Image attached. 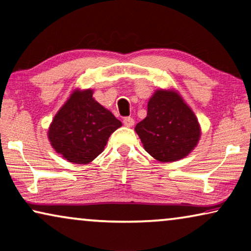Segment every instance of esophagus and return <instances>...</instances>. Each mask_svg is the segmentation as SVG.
Here are the masks:
<instances>
[{
    "instance_id": "1",
    "label": "esophagus",
    "mask_w": 251,
    "mask_h": 251,
    "mask_svg": "<svg viewBox=\"0 0 251 251\" xmlns=\"http://www.w3.org/2000/svg\"><path fill=\"white\" fill-rule=\"evenodd\" d=\"M123 125L129 128V126H132L133 125H135V120H133L132 118H130V116H128V118L123 119Z\"/></svg>"
}]
</instances>
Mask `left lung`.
<instances>
[{"label":"left lung","mask_w":251,"mask_h":251,"mask_svg":"<svg viewBox=\"0 0 251 251\" xmlns=\"http://www.w3.org/2000/svg\"><path fill=\"white\" fill-rule=\"evenodd\" d=\"M135 131L146 152L160 162H175L187 156L201 137L198 118L174 89L155 90L147 104L146 118Z\"/></svg>","instance_id":"obj_1"}]
</instances>
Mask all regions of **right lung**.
<instances>
[{
  "label": "right lung",
  "instance_id": "right-lung-1",
  "mask_svg": "<svg viewBox=\"0 0 251 251\" xmlns=\"http://www.w3.org/2000/svg\"><path fill=\"white\" fill-rule=\"evenodd\" d=\"M92 95L91 89H75L48 130L52 149L68 162L90 163L104 151L109 136L122 126Z\"/></svg>",
  "mask_w": 251,
  "mask_h": 251
}]
</instances>
